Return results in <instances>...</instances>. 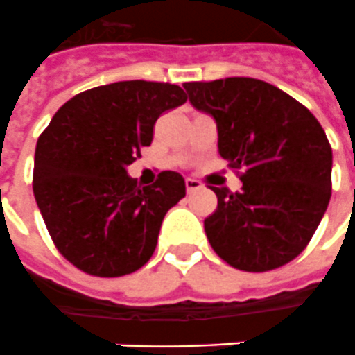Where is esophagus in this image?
Wrapping results in <instances>:
<instances>
[{
	"mask_svg": "<svg viewBox=\"0 0 355 355\" xmlns=\"http://www.w3.org/2000/svg\"><path fill=\"white\" fill-rule=\"evenodd\" d=\"M203 188V184L199 182V180H196V178H186V191L188 193H193V191H198Z\"/></svg>",
	"mask_w": 355,
	"mask_h": 355,
	"instance_id": "34e87169",
	"label": "esophagus"
}]
</instances>
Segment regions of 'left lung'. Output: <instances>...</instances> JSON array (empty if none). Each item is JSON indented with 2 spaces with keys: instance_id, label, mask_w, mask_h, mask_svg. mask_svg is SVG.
Segmentation results:
<instances>
[{
  "instance_id": "8db88e82",
  "label": "left lung",
  "mask_w": 355,
  "mask_h": 355,
  "mask_svg": "<svg viewBox=\"0 0 355 355\" xmlns=\"http://www.w3.org/2000/svg\"><path fill=\"white\" fill-rule=\"evenodd\" d=\"M190 103L214 118L218 152L243 169V190L211 186L218 207L205 233L241 271L282 267L304 250L331 198L333 154L324 128L277 86L250 77L186 83Z\"/></svg>"
}]
</instances>
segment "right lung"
<instances>
[{"label": "right lung", "mask_w": 355, "mask_h": 355, "mask_svg": "<svg viewBox=\"0 0 355 355\" xmlns=\"http://www.w3.org/2000/svg\"><path fill=\"white\" fill-rule=\"evenodd\" d=\"M186 103L177 84L122 80L71 97L35 148L33 196L60 254L94 277H124L156 250L165 214L186 196L180 173L152 186L128 175L154 124Z\"/></svg>", "instance_id": "1"}]
</instances>
